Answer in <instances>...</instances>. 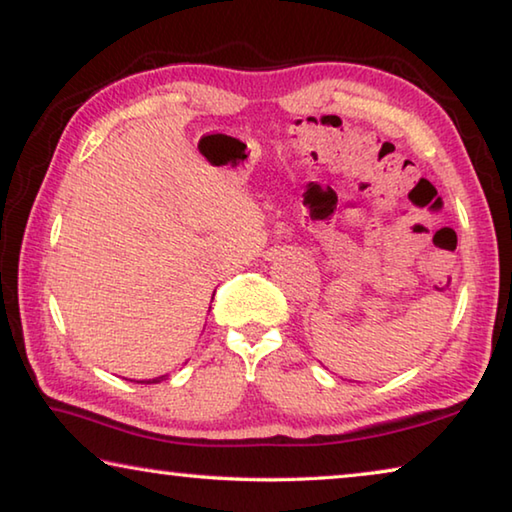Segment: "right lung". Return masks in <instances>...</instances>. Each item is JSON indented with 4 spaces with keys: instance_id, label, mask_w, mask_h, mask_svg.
<instances>
[{
    "instance_id": "1",
    "label": "right lung",
    "mask_w": 512,
    "mask_h": 512,
    "mask_svg": "<svg viewBox=\"0 0 512 512\" xmlns=\"http://www.w3.org/2000/svg\"><path fill=\"white\" fill-rule=\"evenodd\" d=\"M169 375H162V377H158V379H153V381H146V384H158V381H162V379H167Z\"/></svg>"
}]
</instances>
